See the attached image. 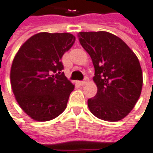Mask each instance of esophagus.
Masks as SVG:
<instances>
[{
	"label": "esophagus",
	"instance_id": "1",
	"mask_svg": "<svg viewBox=\"0 0 153 153\" xmlns=\"http://www.w3.org/2000/svg\"><path fill=\"white\" fill-rule=\"evenodd\" d=\"M87 78H86L85 79V81H81V82H79V84H80L81 86H84V85H86L87 82Z\"/></svg>",
	"mask_w": 153,
	"mask_h": 153
}]
</instances>
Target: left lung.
Listing matches in <instances>:
<instances>
[{
  "instance_id": "1",
  "label": "left lung",
  "mask_w": 153,
  "mask_h": 153,
  "mask_svg": "<svg viewBox=\"0 0 153 153\" xmlns=\"http://www.w3.org/2000/svg\"><path fill=\"white\" fill-rule=\"evenodd\" d=\"M78 37L95 68L97 92L87 101L91 112L107 122L122 120L132 110L142 91L138 58L122 39L107 31L79 32Z\"/></svg>"
}]
</instances>
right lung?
Returning a JSON list of instances; mask_svg holds the SVG:
<instances>
[{"label":"right lung","mask_w":153,"mask_h":153,"mask_svg":"<svg viewBox=\"0 0 153 153\" xmlns=\"http://www.w3.org/2000/svg\"><path fill=\"white\" fill-rule=\"evenodd\" d=\"M75 40L70 33L40 32L28 39L15 56L11 88L19 106L35 121H50L66 109L74 85L62 72L61 60Z\"/></svg>","instance_id":"obj_1"}]
</instances>
